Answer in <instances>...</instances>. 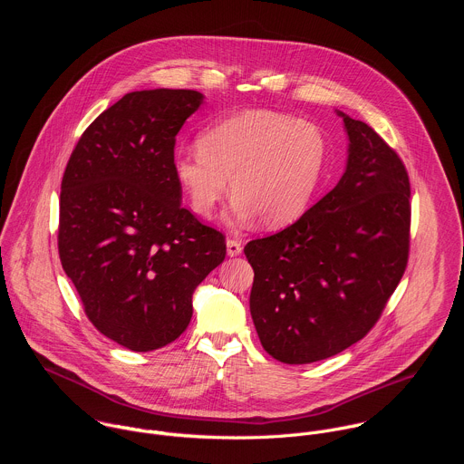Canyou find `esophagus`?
<instances>
[{
  "label": "esophagus",
  "mask_w": 464,
  "mask_h": 464,
  "mask_svg": "<svg viewBox=\"0 0 464 464\" xmlns=\"http://www.w3.org/2000/svg\"><path fill=\"white\" fill-rule=\"evenodd\" d=\"M242 253V242L237 238H229L227 240V255L229 256H237Z\"/></svg>",
  "instance_id": "obj_1"
}]
</instances>
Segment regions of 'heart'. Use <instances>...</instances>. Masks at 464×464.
<instances>
[{"instance_id": "heart-1", "label": "heart", "mask_w": 464, "mask_h": 464, "mask_svg": "<svg viewBox=\"0 0 464 464\" xmlns=\"http://www.w3.org/2000/svg\"><path fill=\"white\" fill-rule=\"evenodd\" d=\"M324 158L315 126L285 113L246 111L202 131L198 149H181L174 176L196 215H213L231 178L233 218L258 217L262 226L281 227L306 209Z\"/></svg>"}]
</instances>
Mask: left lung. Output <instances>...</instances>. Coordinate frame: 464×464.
I'll return each instance as SVG.
<instances>
[{
    "label": "left lung",
    "instance_id": "8db88e82",
    "mask_svg": "<svg viewBox=\"0 0 464 464\" xmlns=\"http://www.w3.org/2000/svg\"><path fill=\"white\" fill-rule=\"evenodd\" d=\"M343 117L347 170L286 229L246 244L249 310L272 358L312 363L367 336L410 256L411 187L404 161L363 121Z\"/></svg>",
    "mask_w": 464,
    "mask_h": 464
}]
</instances>
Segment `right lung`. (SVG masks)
<instances>
[{"instance_id":"1","label":"right lung","mask_w":464,"mask_h":464,"mask_svg":"<svg viewBox=\"0 0 464 464\" xmlns=\"http://www.w3.org/2000/svg\"><path fill=\"white\" fill-rule=\"evenodd\" d=\"M194 90L126 93L81 136L60 185L58 255L88 319L147 353L192 317V292L226 258V237L181 208L176 136Z\"/></svg>"}]
</instances>
